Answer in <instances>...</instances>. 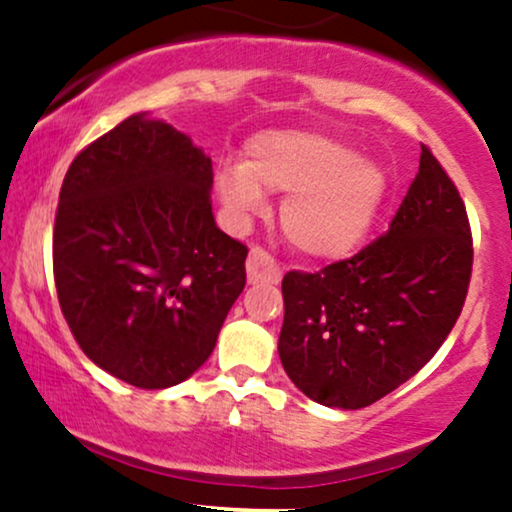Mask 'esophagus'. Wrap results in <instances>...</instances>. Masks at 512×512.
<instances>
[{"instance_id":"obj_1","label":"esophagus","mask_w":512,"mask_h":512,"mask_svg":"<svg viewBox=\"0 0 512 512\" xmlns=\"http://www.w3.org/2000/svg\"><path fill=\"white\" fill-rule=\"evenodd\" d=\"M281 272L279 264L269 252L262 248H252L248 255V281L250 284H279Z\"/></svg>"}]
</instances>
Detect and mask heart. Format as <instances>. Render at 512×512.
<instances>
[{
    "instance_id": "obj_1",
    "label": "heart",
    "mask_w": 512,
    "mask_h": 512,
    "mask_svg": "<svg viewBox=\"0 0 512 512\" xmlns=\"http://www.w3.org/2000/svg\"><path fill=\"white\" fill-rule=\"evenodd\" d=\"M264 192H289L279 219L293 248L313 260H339L375 226L387 175L327 134L279 129L252 137L240 168L216 173V195L236 223L264 209Z\"/></svg>"
}]
</instances>
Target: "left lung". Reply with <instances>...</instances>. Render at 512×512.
<instances>
[{
    "label": "left lung",
    "mask_w": 512,
    "mask_h": 512,
    "mask_svg": "<svg viewBox=\"0 0 512 512\" xmlns=\"http://www.w3.org/2000/svg\"><path fill=\"white\" fill-rule=\"evenodd\" d=\"M472 257L460 192L421 144L419 173L385 236L349 260L281 281L286 375L325 407L361 409L390 395L448 339Z\"/></svg>",
    "instance_id": "left-lung-1"
}]
</instances>
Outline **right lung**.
<instances>
[{"label": "right lung", "mask_w": 512, "mask_h": 512, "mask_svg": "<svg viewBox=\"0 0 512 512\" xmlns=\"http://www.w3.org/2000/svg\"><path fill=\"white\" fill-rule=\"evenodd\" d=\"M211 182V158L146 113L64 175L52 236L62 315L98 368L142 390L190 378L245 289L248 248L216 226Z\"/></svg>", "instance_id": "right-lung-1"}]
</instances>
